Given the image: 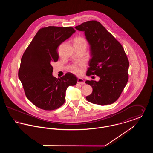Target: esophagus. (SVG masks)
<instances>
[{
  "label": "esophagus",
  "mask_w": 153,
  "mask_h": 153,
  "mask_svg": "<svg viewBox=\"0 0 153 153\" xmlns=\"http://www.w3.org/2000/svg\"><path fill=\"white\" fill-rule=\"evenodd\" d=\"M77 83H78V84H80L81 85H84V84H85V81H84V80H83L82 79L79 78V79H77Z\"/></svg>",
  "instance_id": "esophagus-1"
}]
</instances>
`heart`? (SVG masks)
Returning a JSON list of instances; mask_svg holds the SVG:
<instances>
[{
    "mask_svg": "<svg viewBox=\"0 0 153 153\" xmlns=\"http://www.w3.org/2000/svg\"><path fill=\"white\" fill-rule=\"evenodd\" d=\"M74 45H87V41L86 40L81 36H77L74 39ZM82 68H83V63H77L74 64L72 66V69L73 71V73L77 74H80L82 72Z\"/></svg>",
    "mask_w": 153,
    "mask_h": 153,
    "instance_id": "obj_1",
    "label": "heart"
}]
</instances>
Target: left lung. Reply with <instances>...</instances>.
Instances as JSON below:
<instances>
[{
  "instance_id": "1",
  "label": "left lung",
  "mask_w": 153,
  "mask_h": 153,
  "mask_svg": "<svg viewBox=\"0 0 153 153\" xmlns=\"http://www.w3.org/2000/svg\"><path fill=\"white\" fill-rule=\"evenodd\" d=\"M74 28L84 33L89 45L91 58L86 74L100 77L99 81H85L93 89L87 100L100 105L112 104L119 97L128 79L129 62L122 45L97 21L84 22Z\"/></svg>"
}]
</instances>
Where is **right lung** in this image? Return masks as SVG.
I'll return each mask as SVG.
<instances>
[{"instance_id":"obj_1","label":"right lung","mask_w":153,"mask_h":153,"mask_svg":"<svg viewBox=\"0 0 153 153\" xmlns=\"http://www.w3.org/2000/svg\"><path fill=\"white\" fill-rule=\"evenodd\" d=\"M75 32L71 27L42 28L23 54L18 77L27 98L41 109L60 107L65 102L67 88L77 84V79L72 73H66L60 79L54 77L51 66L58 61V46Z\"/></svg>"}]
</instances>
